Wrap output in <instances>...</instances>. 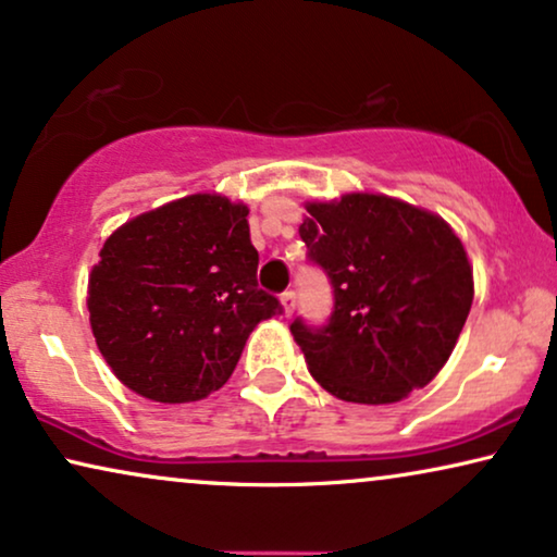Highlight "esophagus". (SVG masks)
Segmentation results:
<instances>
[{
  "mask_svg": "<svg viewBox=\"0 0 557 557\" xmlns=\"http://www.w3.org/2000/svg\"><path fill=\"white\" fill-rule=\"evenodd\" d=\"M294 309H296V294H294V292H284V294H281V314L292 317Z\"/></svg>",
  "mask_w": 557,
  "mask_h": 557,
  "instance_id": "esophagus-1",
  "label": "esophagus"
}]
</instances>
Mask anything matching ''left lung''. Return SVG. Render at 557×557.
I'll return each instance as SVG.
<instances>
[{
	"instance_id": "left-lung-1",
	"label": "left lung",
	"mask_w": 557,
	"mask_h": 557,
	"mask_svg": "<svg viewBox=\"0 0 557 557\" xmlns=\"http://www.w3.org/2000/svg\"><path fill=\"white\" fill-rule=\"evenodd\" d=\"M304 208L299 235L334 288L330 324H292L311 377L362 406L408 398L448 362L474 301L463 243L436 212L380 193Z\"/></svg>"
}]
</instances>
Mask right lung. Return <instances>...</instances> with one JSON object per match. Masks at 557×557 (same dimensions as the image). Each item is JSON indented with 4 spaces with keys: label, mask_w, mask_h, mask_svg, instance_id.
<instances>
[{
    "label": "right lung",
    "mask_w": 557,
    "mask_h": 557,
    "mask_svg": "<svg viewBox=\"0 0 557 557\" xmlns=\"http://www.w3.org/2000/svg\"><path fill=\"white\" fill-rule=\"evenodd\" d=\"M256 269L248 205L220 193L126 220L88 273L98 352L141 398H208L233 375L248 334L281 311L258 288Z\"/></svg>",
    "instance_id": "add662e5"
}]
</instances>
